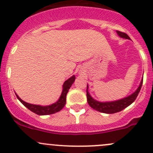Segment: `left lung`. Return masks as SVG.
Segmentation results:
<instances>
[{"instance_id": "left-lung-1", "label": "left lung", "mask_w": 153, "mask_h": 153, "mask_svg": "<svg viewBox=\"0 0 153 153\" xmlns=\"http://www.w3.org/2000/svg\"><path fill=\"white\" fill-rule=\"evenodd\" d=\"M117 33L118 34L120 37L121 38H126V39H130L129 37L128 36L127 34L124 33V32H120V31L117 30ZM143 84V80L141 81L140 86L137 89L134 93L129 96L126 97V98H123V99L118 100L116 101H112V102H98V101L94 100L92 97L89 95V92H88L87 89H86V98H87V102L89 105L92 108V109H95V110L98 111V112H103V113H108V114H112L115 113V112H118L120 111L123 110L128 106L130 105L132 103L135 101L136 99L137 96H138V93H139L140 90H141V86ZM88 88V87H87Z\"/></svg>"}]
</instances>
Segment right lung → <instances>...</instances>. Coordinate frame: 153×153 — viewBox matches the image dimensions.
I'll use <instances>...</instances> for the list:
<instances>
[{"label": "right lung", "instance_id": "obj_1", "mask_svg": "<svg viewBox=\"0 0 153 153\" xmlns=\"http://www.w3.org/2000/svg\"><path fill=\"white\" fill-rule=\"evenodd\" d=\"M75 76L71 77L70 78L67 80V81L64 82V85H63V91L62 93H61V97H60L59 100L57 101L55 104H52V105L49 106H42L39 105H34V104H28V103L25 102L23 100H21L19 97L18 96L17 94H15L18 98V99L24 104V106L27 108H28L30 111L33 112L34 113L37 114V115H50V114H54L55 112H58L59 111H61V109L64 108V105L66 104V97H67V94L69 91V88L71 87L72 84H73V82L75 81Z\"/></svg>", "mask_w": 153, "mask_h": 153}]
</instances>
